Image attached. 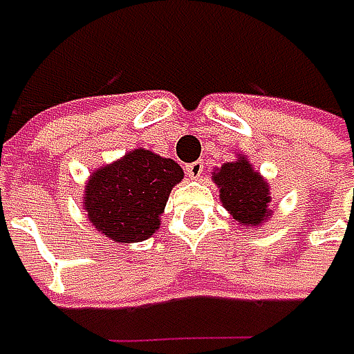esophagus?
Listing matches in <instances>:
<instances>
[{"mask_svg": "<svg viewBox=\"0 0 354 354\" xmlns=\"http://www.w3.org/2000/svg\"><path fill=\"white\" fill-rule=\"evenodd\" d=\"M185 169H187V176H189V178H199V176L203 174V161H193V163H189Z\"/></svg>", "mask_w": 354, "mask_h": 354, "instance_id": "esophagus-1", "label": "esophagus"}]
</instances>
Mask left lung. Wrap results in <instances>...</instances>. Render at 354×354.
Wrapping results in <instances>:
<instances>
[{"label": "left lung", "mask_w": 354, "mask_h": 354, "mask_svg": "<svg viewBox=\"0 0 354 354\" xmlns=\"http://www.w3.org/2000/svg\"><path fill=\"white\" fill-rule=\"evenodd\" d=\"M212 180L220 189L222 205L241 226L258 229L264 220L272 216V209H268V183L252 167L248 157L239 155L235 161L224 163L212 174Z\"/></svg>", "instance_id": "obj_1"}]
</instances>
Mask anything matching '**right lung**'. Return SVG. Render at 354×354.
Returning a JSON list of instances; mask_svg holds the SVG:
<instances>
[{
  "label": "right lung",
  "instance_id": "right-lung-1",
  "mask_svg": "<svg viewBox=\"0 0 354 354\" xmlns=\"http://www.w3.org/2000/svg\"><path fill=\"white\" fill-rule=\"evenodd\" d=\"M183 178L176 161L134 149L90 176L84 209L104 237L117 243L145 241L159 231L169 191Z\"/></svg>",
  "mask_w": 354,
  "mask_h": 354
}]
</instances>
